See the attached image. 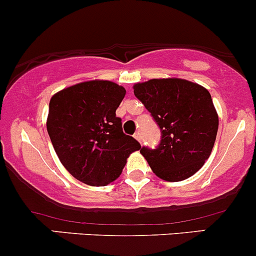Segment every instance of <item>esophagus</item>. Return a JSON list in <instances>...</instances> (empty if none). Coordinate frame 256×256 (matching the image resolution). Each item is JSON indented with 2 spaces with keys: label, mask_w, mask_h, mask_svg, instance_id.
<instances>
[{
  "label": "esophagus",
  "mask_w": 256,
  "mask_h": 256,
  "mask_svg": "<svg viewBox=\"0 0 256 256\" xmlns=\"http://www.w3.org/2000/svg\"><path fill=\"white\" fill-rule=\"evenodd\" d=\"M135 138L137 140V141L138 142H142V137H141V132H138V131H137V132L135 134Z\"/></svg>",
  "instance_id": "1"
}]
</instances>
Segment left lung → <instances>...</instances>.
I'll return each instance as SVG.
<instances>
[{
  "instance_id": "8db88e82",
  "label": "left lung",
  "mask_w": 256,
  "mask_h": 256,
  "mask_svg": "<svg viewBox=\"0 0 256 256\" xmlns=\"http://www.w3.org/2000/svg\"><path fill=\"white\" fill-rule=\"evenodd\" d=\"M134 93L162 132L157 148L140 150L153 173L166 182L194 176L211 154L218 130L208 90L182 78H153L134 84Z\"/></svg>"
}]
</instances>
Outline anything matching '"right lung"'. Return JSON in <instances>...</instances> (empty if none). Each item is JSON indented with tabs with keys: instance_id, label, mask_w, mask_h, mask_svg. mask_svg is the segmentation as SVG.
<instances>
[{
	"instance_id": "right-lung-1",
	"label": "right lung",
	"mask_w": 256,
	"mask_h": 256,
	"mask_svg": "<svg viewBox=\"0 0 256 256\" xmlns=\"http://www.w3.org/2000/svg\"><path fill=\"white\" fill-rule=\"evenodd\" d=\"M125 88L93 80L64 88L50 99L46 128L58 160L72 176L106 186L120 176L141 144L122 132L116 109Z\"/></svg>"
}]
</instances>
